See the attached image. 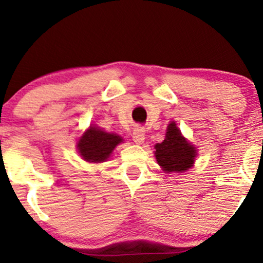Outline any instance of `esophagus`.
Returning <instances> with one entry per match:
<instances>
[{"label":"esophagus","instance_id":"34e87169","mask_svg":"<svg viewBox=\"0 0 263 263\" xmlns=\"http://www.w3.org/2000/svg\"><path fill=\"white\" fill-rule=\"evenodd\" d=\"M132 139L136 144H142L145 141V129L140 126L135 127L132 131Z\"/></svg>","mask_w":263,"mask_h":263}]
</instances>
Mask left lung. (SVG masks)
<instances>
[{
    "label": "left lung",
    "instance_id": "obj_1",
    "mask_svg": "<svg viewBox=\"0 0 263 263\" xmlns=\"http://www.w3.org/2000/svg\"><path fill=\"white\" fill-rule=\"evenodd\" d=\"M166 136L161 144L155 145L158 164L166 172H184L191 168L196 158V148L182 136L176 123L172 122L166 129Z\"/></svg>",
    "mask_w": 263,
    "mask_h": 263
}]
</instances>
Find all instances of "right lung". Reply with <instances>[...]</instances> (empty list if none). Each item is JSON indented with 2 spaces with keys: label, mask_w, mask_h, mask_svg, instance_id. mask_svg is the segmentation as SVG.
Instances as JSON below:
<instances>
[{
  "label": "right lung",
  "mask_w": 263,
  "mask_h": 263,
  "mask_svg": "<svg viewBox=\"0 0 263 263\" xmlns=\"http://www.w3.org/2000/svg\"><path fill=\"white\" fill-rule=\"evenodd\" d=\"M122 142V137L115 134H108L97 127H90L78 144L79 153L85 160L100 163L108 159L117 145Z\"/></svg>",
  "instance_id": "add662e5"
}]
</instances>
